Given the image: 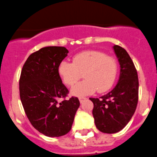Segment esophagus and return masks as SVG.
Segmentation results:
<instances>
[{
    "instance_id": "1",
    "label": "esophagus",
    "mask_w": 157,
    "mask_h": 157,
    "mask_svg": "<svg viewBox=\"0 0 157 157\" xmlns=\"http://www.w3.org/2000/svg\"><path fill=\"white\" fill-rule=\"evenodd\" d=\"M86 100V98H83V97H80V98H79V101H80V103H83V101Z\"/></svg>"
}]
</instances>
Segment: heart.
<instances>
[{
	"instance_id": "b5f03b06",
	"label": "heart",
	"mask_w": 157,
	"mask_h": 157,
	"mask_svg": "<svg viewBox=\"0 0 157 157\" xmlns=\"http://www.w3.org/2000/svg\"><path fill=\"white\" fill-rule=\"evenodd\" d=\"M118 72L116 59L97 50L80 52L74 56L73 63L63 60L58 67L63 82L68 86L74 85L83 74L85 80L76 84L70 91L77 97L91 94L97 90L99 93L108 91L115 83Z\"/></svg>"
}]
</instances>
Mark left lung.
Here are the masks:
<instances>
[{
  "label": "left lung",
  "mask_w": 157,
  "mask_h": 157,
  "mask_svg": "<svg viewBox=\"0 0 157 157\" xmlns=\"http://www.w3.org/2000/svg\"><path fill=\"white\" fill-rule=\"evenodd\" d=\"M120 64L119 80L113 90L100 98H90L97 128L104 133L121 131L134 115L139 98V80L134 63L125 49L113 46Z\"/></svg>",
  "instance_id": "left-lung-1"
}]
</instances>
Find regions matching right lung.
Segmentation results:
<instances>
[{
    "label": "right lung",
    "mask_w": 157,
    "mask_h": 157,
    "mask_svg": "<svg viewBox=\"0 0 157 157\" xmlns=\"http://www.w3.org/2000/svg\"><path fill=\"white\" fill-rule=\"evenodd\" d=\"M68 52L62 46H48L33 52L25 63L19 80L20 98L29 121L49 137L68 133L80 106L76 97L59 101L69 93L58 73Z\"/></svg>",
    "instance_id": "right-lung-1"
}]
</instances>
